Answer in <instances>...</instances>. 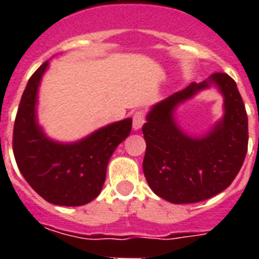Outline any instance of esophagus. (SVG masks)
I'll use <instances>...</instances> for the list:
<instances>
[{
    "label": "esophagus",
    "mask_w": 259,
    "mask_h": 259,
    "mask_svg": "<svg viewBox=\"0 0 259 259\" xmlns=\"http://www.w3.org/2000/svg\"><path fill=\"white\" fill-rule=\"evenodd\" d=\"M144 122H145V113L142 110H138L133 115V129L140 130L144 125Z\"/></svg>",
    "instance_id": "34e87169"
}]
</instances>
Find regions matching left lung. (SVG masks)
I'll return each mask as SVG.
<instances>
[{
    "label": "left lung",
    "instance_id": "1",
    "mask_svg": "<svg viewBox=\"0 0 259 259\" xmlns=\"http://www.w3.org/2000/svg\"><path fill=\"white\" fill-rule=\"evenodd\" d=\"M211 82L225 97V117L205 138H189L172 119L174 107ZM142 134L146 141L144 175L156 195L175 204L215 196L233 183L247 153V114L237 83L223 72L199 84L191 83L152 107Z\"/></svg>",
    "mask_w": 259,
    "mask_h": 259
}]
</instances>
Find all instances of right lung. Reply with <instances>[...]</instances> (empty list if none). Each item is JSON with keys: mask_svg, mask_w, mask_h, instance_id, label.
I'll use <instances>...</instances> for the list:
<instances>
[{"mask_svg": "<svg viewBox=\"0 0 259 259\" xmlns=\"http://www.w3.org/2000/svg\"><path fill=\"white\" fill-rule=\"evenodd\" d=\"M48 62L38 67L22 94L13 127V153L28 184L58 205L87 204L102 191L111 154L132 132V119L115 122L74 144L51 141L36 121L37 89Z\"/></svg>", "mask_w": 259, "mask_h": 259, "instance_id": "1", "label": "right lung"}]
</instances>
